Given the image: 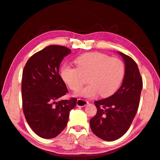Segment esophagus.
Instances as JSON below:
<instances>
[{"instance_id":"1","label":"esophagus","mask_w":160,"mask_h":160,"mask_svg":"<svg viewBox=\"0 0 160 160\" xmlns=\"http://www.w3.org/2000/svg\"><path fill=\"white\" fill-rule=\"evenodd\" d=\"M88 103V102L84 99H78L77 100V102H76V105H77L78 107H84L86 105H87V104Z\"/></svg>"}]
</instances>
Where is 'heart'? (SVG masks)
<instances>
[{
    "mask_svg": "<svg viewBox=\"0 0 160 160\" xmlns=\"http://www.w3.org/2000/svg\"><path fill=\"white\" fill-rule=\"evenodd\" d=\"M74 63L76 68L66 63L62 65L60 76L69 88L76 91L83 84L81 74L88 75L89 85L76 93L84 97H93L99 93L103 97L112 95L119 88L125 73L120 59L99 52L82 54L75 59Z\"/></svg>",
    "mask_w": 160,
    "mask_h": 160,
    "instance_id": "b5f03b06",
    "label": "heart"
}]
</instances>
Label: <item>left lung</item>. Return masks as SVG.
Listing matches in <instances>:
<instances>
[{"label":"left lung","instance_id":"obj_1","mask_svg":"<svg viewBox=\"0 0 160 160\" xmlns=\"http://www.w3.org/2000/svg\"><path fill=\"white\" fill-rule=\"evenodd\" d=\"M117 53L125 64L122 86L112 96L94 102L97 112L89 121L93 133L106 141L117 140L128 131L137 112L142 88L135 61L122 52Z\"/></svg>","mask_w":160,"mask_h":160}]
</instances>
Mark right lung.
<instances>
[{
  "instance_id": "add662e5",
  "label": "right lung",
  "mask_w": 160,
  "mask_h": 160,
  "mask_svg": "<svg viewBox=\"0 0 160 160\" xmlns=\"http://www.w3.org/2000/svg\"><path fill=\"white\" fill-rule=\"evenodd\" d=\"M71 50L51 45L27 61L22 75V94L25 119L39 137L53 138L67 124L70 111L77 99L59 101L68 89L59 74L61 61Z\"/></svg>"
}]
</instances>
